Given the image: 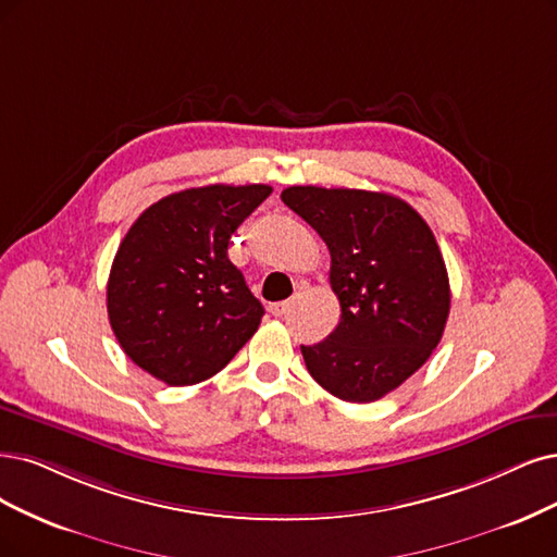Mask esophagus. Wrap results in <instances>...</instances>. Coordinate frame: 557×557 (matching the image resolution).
Returning <instances> with one entry per match:
<instances>
[{
  "mask_svg": "<svg viewBox=\"0 0 557 557\" xmlns=\"http://www.w3.org/2000/svg\"><path fill=\"white\" fill-rule=\"evenodd\" d=\"M289 307H292L289 300H282V302H273L271 307H268V310H271L273 317H284L286 312H289Z\"/></svg>",
  "mask_w": 557,
  "mask_h": 557,
  "instance_id": "1",
  "label": "esophagus"
}]
</instances>
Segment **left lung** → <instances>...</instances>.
<instances>
[{
	"mask_svg": "<svg viewBox=\"0 0 557 557\" xmlns=\"http://www.w3.org/2000/svg\"><path fill=\"white\" fill-rule=\"evenodd\" d=\"M282 201L323 238L342 317L307 372L327 393L367 404L397 389L434 354L449 314V280L422 215L399 197L292 185Z\"/></svg>",
	"mask_w": 557,
	"mask_h": 557,
	"instance_id": "8db88e82",
	"label": "left lung"
}]
</instances>
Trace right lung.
<instances>
[{
	"instance_id": "1",
	"label": "right lung",
	"mask_w": 557,
	"mask_h": 557,
	"mask_svg": "<svg viewBox=\"0 0 557 557\" xmlns=\"http://www.w3.org/2000/svg\"><path fill=\"white\" fill-rule=\"evenodd\" d=\"M271 185H203L162 197L123 236L108 280V317L126 354L168 385L226 367L263 317L226 257L232 234Z\"/></svg>"
}]
</instances>
